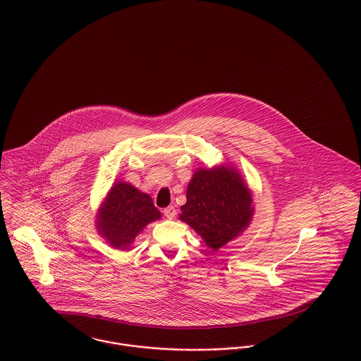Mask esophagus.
I'll use <instances>...</instances> for the list:
<instances>
[{
    "label": "esophagus",
    "mask_w": 361,
    "mask_h": 361,
    "mask_svg": "<svg viewBox=\"0 0 361 361\" xmlns=\"http://www.w3.org/2000/svg\"><path fill=\"white\" fill-rule=\"evenodd\" d=\"M164 215H165L166 218L172 219V218L176 215V208L173 206H169L166 207V208H164Z\"/></svg>",
    "instance_id": "esophagus-1"
}]
</instances>
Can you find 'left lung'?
<instances>
[{
    "label": "left lung",
    "instance_id": "left-lung-1",
    "mask_svg": "<svg viewBox=\"0 0 361 361\" xmlns=\"http://www.w3.org/2000/svg\"><path fill=\"white\" fill-rule=\"evenodd\" d=\"M186 199L179 218L212 250L236 238L253 215L250 190L232 169H199L188 186Z\"/></svg>",
    "mask_w": 361,
    "mask_h": 361
}]
</instances>
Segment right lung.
<instances>
[{
	"label": "right lung",
	"instance_id": "obj_1",
	"mask_svg": "<svg viewBox=\"0 0 361 361\" xmlns=\"http://www.w3.org/2000/svg\"><path fill=\"white\" fill-rule=\"evenodd\" d=\"M161 216L149 195L118 182L109 190L99 214L100 235L116 249H128L143 228Z\"/></svg>",
	"mask_w": 361,
	"mask_h": 361
}]
</instances>
